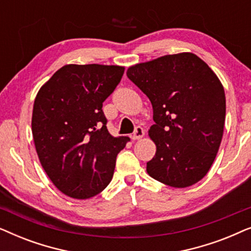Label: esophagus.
Returning <instances> with one entry per match:
<instances>
[{
    "mask_svg": "<svg viewBox=\"0 0 251 251\" xmlns=\"http://www.w3.org/2000/svg\"><path fill=\"white\" fill-rule=\"evenodd\" d=\"M144 135H145V131H144V129L142 128V126H137V128L135 129V131H133L131 138L133 140H137V139H140L143 138Z\"/></svg>",
    "mask_w": 251,
    "mask_h": 251,
    "instance_id": "34e87169",
    "label": "esophagus"
}]
</instances>
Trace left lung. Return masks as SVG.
<instances>
[{
	"instance_id": "1",
	"label": "left lung",
	"mask_w": 251,
	"mask_h": 251,
	"mask_svg": "<svg viewBox=\"0 0 251 251\" xmlns=\"http://www.w3.org/2000/svg\"><path fill=\"white\" fill-rule=\"evenodd\" d=\"M126 76L153 107L149 136L156 152L147 174L171 187L198 183L214 163L224 132L226 99L217 75L197 54L181 52L133 65Z\"/></svg>"
}]
</instances>
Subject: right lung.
<instances>
[{
    "instance_id": "add662e5",
    "label": "right lung",
    "mask_w": 251,
    "mask_h": 251,
    "mask_svg": "<svg viewBox=\"0 0 251 251\" xmlns=\"http://www.w3.org/2000/svg\"><path fill=\"white\" fill-rule=\"evenodd\" d=\"M125 67L65 65L37 92L32 115L36 153L61 193L89 199L105 190L116 155L128 137L108 132L102 102L121 81Z\"/></svg>"
}]
</instances>
